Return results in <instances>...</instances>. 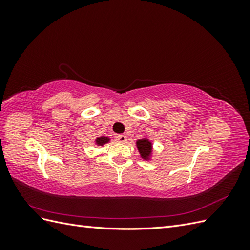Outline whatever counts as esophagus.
<instances>
[{
    "label": "esophagus",
    "instance_id": "esophagus-1",
    "mask_svg": "<svg viewBox=\"0 0 250 250\" xmlns=\"http://www.w3.org/2000/svg\"><path fill=\"white\" fill-rule=\"evenodd\" d=\"M116 140L120 143H125L127 141V137L125 134H119V135H116Z\"/></svg>",
    "mask_w": 250,
    "mask_h": 250
}]
</instances>
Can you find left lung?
<instances>
[{
  "mask_svg": "<svg viewBox=\"0 0 250 250\" xmlns=\"http://www.w3.org/2000/svg\"><path fill=\"white\" fill-rule=\"evenodd\" d=\"M137 147L140 151L141 156L144 160H147L149 158L151 151H152V145H151V142H149L147 139H142L137 142Z\"/></svg>",
  "mask_w": 250,
  "mask_h": 250,
  "instance_id": "1",
  "label": "left lung"
}]
</instances>
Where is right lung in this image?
<instances>
[{
	"label": "right lung",
	"mask_w": 250,
	"mask_h": 250,
	"mask_svg": "<svg viewBox=\"0 0 250 250\" xmlns=\"http://www.w3.org/2000/svg\"><path fill=\"white\" fill-rule=\"evenodd\" d=\"M108 141H109V139H108V138H105V137H101V138L96 139V143H97L99 146L104 145V144L107 143Z\"/></svg>",
	"instance_id": "add662e5"
}]
</instances>
